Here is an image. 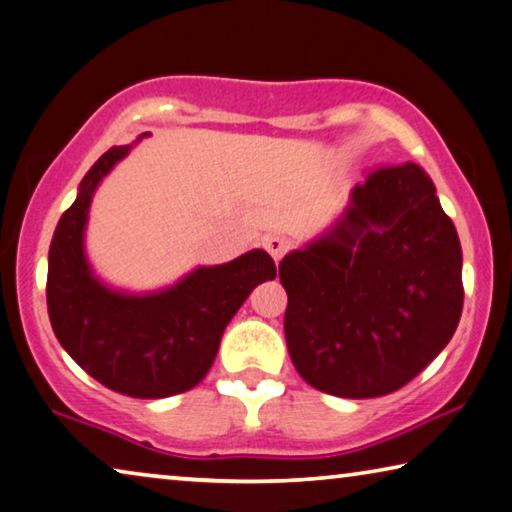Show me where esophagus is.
<instances>
[{
	"label": "esophagus",
	"mask_w": 512,
	"mask_h": 512,
	"mask_svg": "<svg viewBox=\"0 0 512 512\" xmlns=\"http://www.w3.org/2000/svg\"><path fill=\"white\" fill-rule=\"evenodd\" d=\"M263 247L267 249V254L274 258V263H279L283 254L290 249V242L288 238H283V235H267L263 240Z\"/></svg>",
	"instance_id": "1"
}]
</instances>
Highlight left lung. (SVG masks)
<instances>
[{
  "label": "left lung",
  "mask_w": 512,
  "mask_h": 512,
  "mask_svg": "<svg viewBox=\"0 0 512 512\" xmlns=\"http://www.w3.org/2000/svg\"><path fill=\"white\" fill-rule=\"evenodd\" d=\"M283 332L304 382L338 398L405 387L460 322L462 249L419 164L355 185L334 229L279 263Z\"/></svg>",
  "instance_id": "obj_1"
}]
</instances>
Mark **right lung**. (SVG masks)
I'll return each mask as SVG.
<instances>
[{
    "label": "right lung",
    "mask_w": 512,
    "mask_h": 512,
    "mask_svg": "<svg viewBox=\"0 0 512 512\" xmlns=\"http://www.w3.org/2000/svg\"><path fill=\"white\" fill-rule=\"evenodd\" d=\"M130 148H109L61 215L47 256V313L61 348L93 380L123 396L167 398L206 377L235 311L258 283L277 277V267L254 249L196 267L160 293L128 295L100 283L84 254L86 217L100 180Z\"/></svg>",
    "instance_id": "obj_1"
}]
</instances>
